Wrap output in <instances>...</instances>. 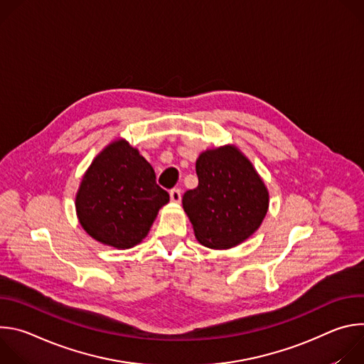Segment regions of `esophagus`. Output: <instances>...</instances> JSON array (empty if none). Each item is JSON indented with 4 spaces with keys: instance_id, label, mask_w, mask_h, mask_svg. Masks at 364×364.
I'll return each instance as SVG.
<instances>
[{
    "instance_id": "esophagus-1",
    "label": "esophagus",
    "mask_w": 364,
    "mask_h": 364,
    "mask_svg": "<svg viewBox=\"0 0 364 364\" xmlns=\"http://www.w3.org/2000/svg\"><path fill=\"white\" fill-rule=\"evenodd\" d=\"M170 198H171L173 203H180V200H181V190L180 188H173L170 191Z\"/></svg>"
}]
</instances>
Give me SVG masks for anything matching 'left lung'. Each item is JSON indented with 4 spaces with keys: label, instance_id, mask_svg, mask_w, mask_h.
I'll use <instances>...</instances> for the list:
<instances>
[{
    "label": "left lung",
    "instance_id": "left-lung-1",
    "mask_svg": "<svg viewBox=\"0 0 364 364\" xmlns=\"http://www.w3.org/2000/svg\"><path fill=\"white\" fill-rule=\"evenodd\" d=\"M198 186L183 196L196 239L210 249H230L262 225L268 188L236 145L203 151L196 161Z\"/></svg>",
    "mask_w": 364,
    "mask_h": 364
}]
</instances>
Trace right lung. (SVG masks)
<instances>
[{
  "label": "right lung",
  "mask_w": 364,
  "mask_h": 364,
  "mask_svg": "<svg viewBox=\"0 0 364 364\" xmlns=\"http://www.w3.org/2000/svg\"><path fill=\"white\" fill-rule=\"evenodd\" d=\"M170 196L155 173L124 138L103 148L86 170L76 193V215L85 232L115 249L142 242Z\"/></svg>",
  "instance_id": "add662e5"
}]
</instances>
